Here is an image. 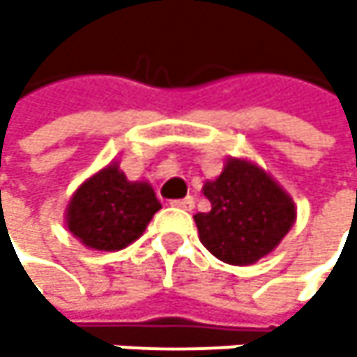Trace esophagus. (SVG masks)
<instances>
[{
	"mask_svg": "<svg viewBox=\"0 0 357 357\" xmlns=\"http://www.w3.org/2000/svg\"><path fill=\"white\" fill-rule=\"evenodd\" d=\"M171 205H175V208H180V210H192L195 208V199L192 197L175 199V201H171Z\"/></svg>",
	"mask_w": 357,
	"mask_h": 357,
	"instance_id": "obj_1",
	"label": "esophagus"
}]
</instances>
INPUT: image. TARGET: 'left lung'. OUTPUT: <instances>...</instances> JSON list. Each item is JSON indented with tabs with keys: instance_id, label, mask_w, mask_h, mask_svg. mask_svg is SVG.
I'll list each match as a JSON object with an SVG mask.
<instances>
[{
	"instance_id": "8db88e82",
	"label": "left lung",
	"mask_w": 357,
	"mask_h": 357,
	"mask_svg": "<svg viewBox=\"0 0 357 357\" xmlns=\"http://www.w3.org/2000/svg\"><path fill=\"white\" fill-rule=\"evenodd\" d=\"M212 210L195 216L199 238L220 261L248 266L272 252L296 220V205L272 177L246 160H229L203 186Z\"/></svg>"
}]
</instances>
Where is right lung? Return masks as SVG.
Segmentation results:
<instances>
[{
    "instance_id": "right-lung-1",
    "label": "right lung",
    "mask_w": 357,
    "mask_h": 357,
    "mask_svg": "<svg viewBox=\"0 0 357 357\" xmlns=\"http://www.w3.org/2000/svg\"><path fill=\"white\" fill-rule=\"evenodd\" d=\"M160 201L145 182H128L117 165L96 173L68 205V229L93 250H119L143 236Z\"/></svg>"
}]
</instances>
